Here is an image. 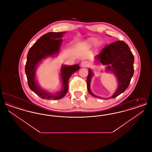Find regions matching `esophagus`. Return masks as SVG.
<instances>
[{
	"label": "esophagus",
	"instance_id": "obj_1",
	"mask_svg": "<svg viewBox=\"0 0 152 152\" xmlns=\"http://www.w3.org/2000/svg\"><path fill=\"white\" fill-rule=\"evenodd\" d=\"M81 65L82 66H83V67H87V66H88V65H89V63L86 61V60H84V61H83L82 62H81Z\"/></svg>",
	"mask_w": 152,
	"mask_h": 152
}]
</instances>
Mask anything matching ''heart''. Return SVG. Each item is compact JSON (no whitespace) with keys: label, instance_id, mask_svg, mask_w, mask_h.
<instances>
[{"label":"heart","instance_id":"1","mask_svg":"<svg viewBox=\"0 0 152 152\" xmlns=\"http://www.w3.org/2000/svg\"><path fill=\"white\" fill-rule=\"evenodd\" d=\"M87 42H88V43L89 44H97L99 42V40L96 38L91 37V38H89L87 40Z\"/></svg>","mask_w":152,"mask_h":152}]
</instances>
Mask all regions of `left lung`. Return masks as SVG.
Returning <instances> with one entry per match:
<instances>
[{
    "label": "left lung",
    "instance_id": "1",
    "mask_svg": "<svg viewBox=\"0 0 152 152\" xmlns=\"http://www.w3.org/2000/svg\"><path fill=\"white\" fill-rule=\"evenodd\" d=\"M95 58L103 65H109L107 69L113 72L117 77L118 88L111 98H115L125 92L134 73V56L128 44L121 40L110 44L103 48L100 53L95 56ZM92 76V72L89 69L87 77L88 91L91 95L99 97L90 90Z\"/></svg>",
    "mask_w": 152,
    "mask_h": 152
}]
</instances>
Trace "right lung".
Instances as JSON below:
<instances>
[{
    "label": "right lung",
    "mask_w": 152,
    "mask_h": 152,
    "mask_svg": "<svg viewBox=\"0 0 152 152\" xmlns=\"http://www.w3.org/2000/svg\"><path fill=\"white\" fill-rule=\"evenodd\" d=\"M65 32H48L36 41L29 49L25 65V72L27 76L29 88L43 99L58 100L65 96L68 89V80L73 73L79 70L78 65L64 66L61 68V76L63 89L58 94H52L41 89L38 87L35 72L37 64L44 58L58 53L63 39H60Z\"/></svg>",
    "instance_id": "right-lung-1"
}]
</instances>
